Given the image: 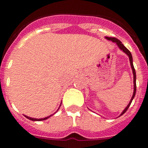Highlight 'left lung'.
<instances>
[{"label":"left lung","instance_id":"8db88e82","mask_svg":"<svg viewBox=\"0 0 148 148\" xmlns=\"http://www.w3.org/2000/svg\"><path fill=\"white\" fill-rule=\"evenodd\" d=\"M105 38L108 39V40H111V41H113V42H114V43H116V44L118 45V47H119V49H121V50H122L123 52H124V53H126V54L127 55L128 57H129V59H130V66H131L132 70H133V84H134V87H133V88H134V90H133V96H132L131 99H130V102H129V104H128V105L127 106L126 108H125V109L122 111V113H121V115H120V116H122V115L124 114V113H125L127 110V109H128V108H129V107H130V104H131V102H132V101H133V99H134V97H135L136 92V75L135 69H134V66H133V57H132V55H131V53H130V51L128 50V49H127L126 47H125V46L123 45L122 43H121V41H120V40H119V39H117V38H110V37H105Z\"/></svg>","mask_w":148,"mask_h":148}]
</instances>
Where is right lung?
Here are the masks:
<instances>
[{
  "label": "right lung",
  "instance_id": "right-lung-1",
  "mask_svg": "<svg viewBox=\"0 0 148 148\" xmlns=\"http://www.w3.org/2000/svg\"><path fill=\"white\" fill-rule=\"evenodd\" d=\"M61 105H60V107H61ZM60 107H59V108H60ZM58 109H59V108H58ZM53 116V115H50V116H47V117H45V118H44V119H34V118H31V117H29V116H25V117H27V118L29 119L32 120V121H44V120L47 119L48 118H49V117H50V116Z\"/></svg>",
  "mask_w": 148,
  "mask_h": 148
}]
</instances>
